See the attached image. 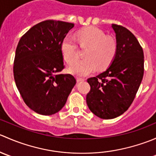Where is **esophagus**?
Here are the masks:
<instances>
[{"mask_svg":"<svg viewBox=\"0 0 156 156\" xmlns=\"http://www.w3.org/2000/svg\"><path fill=\"white\" fill-rule=\"evenodd\" d=\"M76 80H77V82H80V81H84V78H76Z\"/></svg>","mask_w":156,"mask_h":156,"instance_id":"obj_1","label":"esophagus"}]
</instances>
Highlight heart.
Listing matches in <instances>:
<instances>
[{
    "label": "heart",
    "instance_id": "heart-1",
    "mask_svg": "<svg viewBox=\"0 0 156 156\" xmlns=\"http://www.w3.org/2000/svg\"><path fill=\"white\" fill-rule=\"evenodd\" d=\"M78 38L81 46H89L85 53L86 59L77 60L69 66L71 74L84 77L93 73L97 67L104 69L112 62L117 50L116 41L97 27H89L78 33ZM61 51L64 59L72 63L78 57V50L75 40L70 36L63 39Z\"/></svg>",
    "mask_w": 156,
    "mask_h": 156
}]
</instances>
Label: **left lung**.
<instances>
[{
	"mask_svg": "<svg viewBox=\"0 0 156 156\" xmlns=\"http://www.w3.org/2000/svg\"><path fill=\"white\" fill-rule=\"evenodd\" d=\"M117 50L108 68L90 78L88 108L97 117L112 119L126 112L133 101L144 77V55L134 35L122 26L112 24Z\"/></svg>",
	"mask_w": 156,
	"mask_h": 156,
	"instance_id": "8db88e82",
	"label": "left lung"
}]
</instances>
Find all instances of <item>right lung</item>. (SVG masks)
Instances as JSON below:
<instances>
[{
    "instance_id": "obj_1",
    "label": "right lung",
    "mask_w": 156,
    "mask_h": 156,
    "mask_svg": "<svg viewBox=\"0 0 156 156\" xmlns=\"http://www.w3.org/2000/svg\"><path fill=\"white\" fill-rule=\"evenodd\" d=\"M73 23L46 20L31 27L19 41L13 65L14 79L29 107L51 115L65 106L76 84L64 69L61 44Z\"/></svg>"
}]
</instances>
